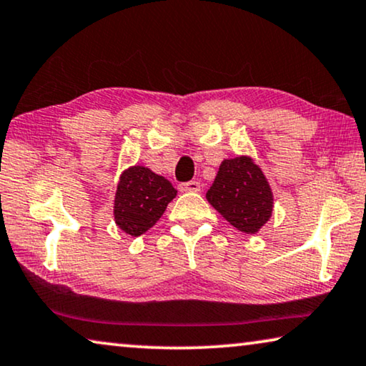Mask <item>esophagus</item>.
Returning a JSON list of instances; mask_svg holds the SVG:
<instances>
[{
    "instance_id": "34e87169",
    "label": "esophagus",
    "mask_w": 366,
    "mask_h": 366,
    "mask_svg": "<svg viewBox=\"0 0 366 366\" xmlns=\"http://www.w3.org/2000/svg\"><path fill=\"white\" fill-rule=\"evenodd\" d=\"M199 189H201V184L198 182H187V183L179 184V192H183V193L199 192Z\"/></svg>"
}]
</instances>
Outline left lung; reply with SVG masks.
I'll use <instances>...</instances> for the list:
<instances>
[{"label": "left lung", "instance_id": "obj_1", "mask_svg": "<svg viewBox=\"0 0 366 366\" xmlns=\"http://www.w3.org/2000/svg\"><path fill=\"white\" fill-rule=\"evenodd\" d=\"M206 199L231 226L256 234L271 219L274 194L266 174L251 157L241 155L221 162Z\"/></svg>", "mask_w": 366, "mask_h": 366}]
</instances>
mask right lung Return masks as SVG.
Segmentation results:
<instances>
[{
	"label": "right lung",
	"mask_w": 366,
	"mask_h": 366,
	"mask_svg": "<svg viewBox=\"0 0 366 366\" xmlns=\"http://www.w3.org/2000/svg\"><path fill=\"white\" fill-rule=\"evenodd\" d=\"M174 196L177 189L167 178L147 167H129L122 172L115 192V224L129 236L139 237L157 224Z\"/></svg>",
	"instance_id": "1"
}]
</instances>
